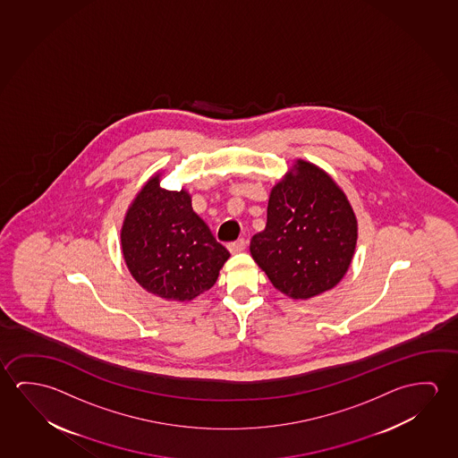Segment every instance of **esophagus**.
<instances>
[{
	"label": "esophagus",
	"instance_id": "obj_1",
	"mask_svg": "<svg viewBox=\"0 0 458 458\" xmlns=\"http://www.w3.org/2000/svg\"><path fill=\"white\" fill-rule=\"evenodd\" d=\"M227 248H229L231 253H240V251H243L247 248V242H245V239L235 240V242H231Z\"/></svg>",
	"mask_w": 458,
	"mask_h": 458
}]
</instances>
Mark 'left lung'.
Listing matches in <instances>:
<instances>
[{
    "mask_svg": "<svg viewBox=\"0 0 458 458\" xmlns=\"http://www.w3.org/2000/svg\"><path fill=\"white\" fill-rule=\"evenodd\" d=\"M358 225L352 205L321 168L296 160L276 182L267 225L250 251L276 290L309 299L335 288L355 253Z\"/></svg>",
    "mask_w": 458,
    "mask_h": 458,
    "instance_id": "obj_1",
    "label": "left lung"
}]
</instances>
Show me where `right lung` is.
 <instances>
[{
  "instance_id": "add662e5",
  "label": "right lung",
  "mask_w": 458,
  "mask_h": 458,
  "mask_svg": "<svg viewBox=\"0 0 458 458\" xmlns=\"http://www.w3.org/2000/svg\"><path fill=\"white\" fill-rule=\"evenodd\" d=\"M121 243L131 276L156 296L180 302L210 290L231 256L192 210L188 192L160 188L159 174L125 213Z\"/></svg>"
}]
</instances>
